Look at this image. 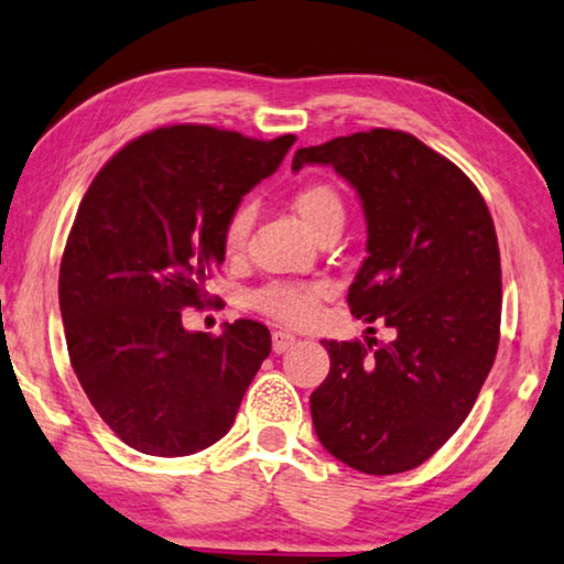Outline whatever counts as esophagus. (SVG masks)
I'll list each match as a JSON object with an SVG mask.
<instances>
[{
    "mask_svg": "<svg viewBox=\"0 0 564 564\" xmlns=\"http://www.w3.org/2000/svg\"><path fill=\"white\" fill-rule=\"evenodd\" d=\"M293 341H296V336H293L291 332H273V351L275 355H283L285 349L293 347Z\"/></svg>",
    "mask_w": 564,
    "mask_h": 564,
    "instance_id": "obj_1",
    "label": "esophagus"
}]
</instances>
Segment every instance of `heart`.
<instances>
[{"label":"heart","instance_id":"heart-1","mask_svg":"<svg viewBox=\"0 0 564 564\" xmlns=\"http://www.w3.org/2000/svg\"><path fill=\"white\" fill-rule=\"evenodd\" d=\"M293 209L301 223L316 235L344 225L347 207L341 192L329 182H308L293 195ZM253 228V207L242 202L230 213L223 228V250L230 258H238L248 246V235ZM326 296V285L318 281H273L256 291L253 304L263 314L285 324H304L314 316L316 306Z\"/></svg>","mask_w":564,"mask_h":564}]
</instances>
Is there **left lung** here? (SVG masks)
I'll list each match as a JSON object with an SVG mask.
<instances>
[{"label":"left lung","mask_w":564,"mask_h":564,"mask_svg":"<svg viewBox=\"0 0 564 564\" xmlns=\"http://www.w3.org/2000/svg\"><path fill=\"white\" fill-rule=\"evenodd\" d=\"M304 164H332L362 199L369 256L347 304L394 332L384 344L322 341L332 369L311 392L316 435L362 474H402L458 431L497 359L501 258L491 213L451 159L405 131L299 149L293 170Z\"/></svg>","instance_id":"left-lung-1"}]
</instances>
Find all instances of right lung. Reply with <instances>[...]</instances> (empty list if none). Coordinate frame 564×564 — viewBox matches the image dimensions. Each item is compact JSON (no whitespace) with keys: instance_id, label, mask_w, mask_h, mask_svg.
Wrapping results in <instances>:
<instances>
[{"instance_id":"obj_1","label":"right lung","mask_w":564,"mask_h":564,"mask_svg":"<svg viewBox=\"0 0 564 564\" xmlns=\"http://www.w3.org/2000/svg\"><path fill=\"white\" fill-rule=\"evenodd\" d=\"M293 141L162 126L90 182L61 260V314L80 388L133 451L180 458L220 441L271 355L260 322L192 334L182 308L205 304V281L225 260V220Z\"/></svg>"}]
</instances>
